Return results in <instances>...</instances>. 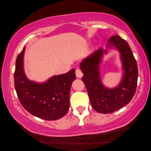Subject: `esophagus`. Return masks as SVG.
I'll use <instances>...</instances> for the list:
<instances>
[{
  "label": "esophagus",
  "mask_w": 151,
  "mask_h": 151,
  "mask_svg": "<svg viewBox=\"0 0 151 151\" xmlns=\"http://www.w3.org/2000/svg\"><path fill=\"white\" fill-rule=\"evenodd\" d=\"M75 73H76V76H77V77H78V78L82 77L83 73H82V72H81V70H80V69H77V70H76Z\"/></svg>",
  "instance_id": "esophagus-1"
}]
</instances>
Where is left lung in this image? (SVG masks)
Returning a JSON list of instances; mask_svg holds the SVG:
<instances>
[{
  "label": "left lung",
  "mask_w": 151,
  "mask_h": 151,
  "mask_svg": "<svg viewBox=\"0 0 151 151\" xmlns=\"http://www.w3.org/2000/svg\"><path fill=\"white\" fill-rule=\"evenodd\" d=\"M114 47L120 53L124 70L120 84L109 89L102 84L99 65L107 50L101 48L82 60L80 69L84 76L82 81L89 94L91 106L101 114H110L129 104L134 96L138 81V67L132 51L126 40L119 35L109 39L107 48Z\"/></svg>",
  "instance_id": "8db88e82"
}]
</instances>
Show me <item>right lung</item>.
Wrapping results in <instances>:
<instances>
[{
	"mask_svg": "<svg viewBox=\"0 0 151 151\" xmlns=\"http://www.w3.org/2000/svg\"><path fill=\"white\" fill-rule=\"evenodd\" d=\"M25 50L17 57L14 73L15 91L20 104L35 116L48 121L61 119L70 109V92L76 79L75 70L53 76L45 82L30 81L23 69Z\"/></svg>",
	"mask_w": 151,
	"mask_h": 151,
	"instance_id": "right-lung-1",
	"label": "right lung"
}]
</instances>
